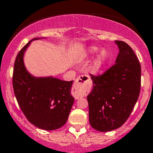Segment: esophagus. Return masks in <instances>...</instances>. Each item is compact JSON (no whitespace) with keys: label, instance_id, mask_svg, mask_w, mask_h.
Returning a JSON list of instances; mask_svg holds the SVG:
<instances>
[{"label":"esophagus","instance_id":"obj_1","mask_svg":"<svg viewBox=\"0 0 153 153\" xmlns=\"http://www.w3.org/2000/svg\"><path fill=\"white\" fill-rule=\"evenodd\" d=\"M91 80L88 75H80L75 81L74 86L73 94L75 97L78 99L85 96L86 92L91 89Z\"/></svg>","mask_w":153,"mask_h":153}]
</instances>
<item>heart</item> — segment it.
<instances>
[{"label": "heart", "instance_id": "heart-1", "mask_svg": "<svg viewBox=\"0 0 153 153\" xmlns=\"http://www.w3.org/2000/svg\"><path fill=\"white\" fill-rule=\"evenodd\" d=\"M98 51H99V48H97V47H91L88 49V53L86 54V56H93L94 54H96L97 53ZM108 57H109V53H108L107 51L105 49H102L97 54V56L94 59V61H93L92 64L91 65V72L93 73H98L103 68L104 65H105L107 59H108Z\"/></svg>", "mask_w": 153, "mask_h": 153}]
</instances>
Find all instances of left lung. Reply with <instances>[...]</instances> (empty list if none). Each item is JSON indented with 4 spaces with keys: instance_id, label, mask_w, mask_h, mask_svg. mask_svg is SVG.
<instances>
[{
    "instance_id": "1",
    "label": "left lung",
    "mask_w": 153,
    "mask_h": 153,
    "mask_svg": "<svg viewBox=\"0 0 153 153\" xmlns=\"http://www.w3.org/2000/svg\"><path fill=\"white\" fill-rule=\"evenodd\" d=\"M119 53L115 65L102 75L94 76L93 89L88 95L89 122L101 132L120 128L131 115L139 97L141 67L131 47L115 41Z\"/></svg>"
}]
</instances>
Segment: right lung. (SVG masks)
Instances as JSON below:
<instances>
[{
  "label": "right lung",
  "instance_id": "obj_1",
  "mask_svg": "<svg viewBox=\"0 0 153 153\" xmlns=\"http://www.w3.org/2000/svg\"><path fill=\"white\" fill-rule=\"evenodd\" d=\"M31 40L19 52L14 63L13 86L14 94L28 122L40 129L53 131L67 122L75 99L71 94L73 81L35 77L28 72L24 64V54Z\"/></svg>",
  "mask_w": 153,
  "mask_h": 153
}]
</instances>
